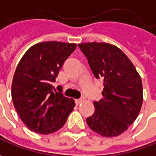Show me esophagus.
Returning a JSON list of instances; mask_svg holds the SVG:
<instances>
[{"label": "esophagus", "instance_id": "esophagus-1", "mask_svg": "<svg viewBox=\"0 0 156 156\" xmlns=\"http://www.w3.org/2000/svg\"><path fill=\"white\" fill-rule=\"evenodd\" d=\"M83 101V98H79V99H76V101H75V102H76V104L78 105H80V104H81Z\"/></svg>", "mask_w": 156, "mask_h": 156}]
</instances>
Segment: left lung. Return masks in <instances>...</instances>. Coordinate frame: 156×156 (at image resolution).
<instances>
[{
	"instance_id": "8db88e82",
	"label": "left lung",
	"mask_w": 156,
	"mask_h": 156,
	"mask_svg": "<svg viewBox=\"0 0 156 156\" xmlns=\"http://www.w3.org/2000/svg\"><path fill=\"white\" fill-rule=\"evenodd\" d=\"M78 47L92 73L104 79L103 98L95 101V111L86 122L91 130L113 137L126 131L136 119L142 105V83L129 58L108 43H81Z\"/></svg>"
}]
</instances>
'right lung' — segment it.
<instances>
[{
    "mask_svg": "<svg viewBox=\"0 0 156 156\" xmlns=\"http://www.w3.org/2000/svg\"><path fill=\"white\" fill-rule=\"evenodd\" d=\"M77 45L58 41L36 44L19 62L13 82L14 108L30 130L48 135L65 125L75 102L52 86L64 62Z\"/></svg>",
    "mask_w": 156,
    "mask_h": 156,
    "instance_id": "1",
    "label": "right lung"
}]
</instances>
